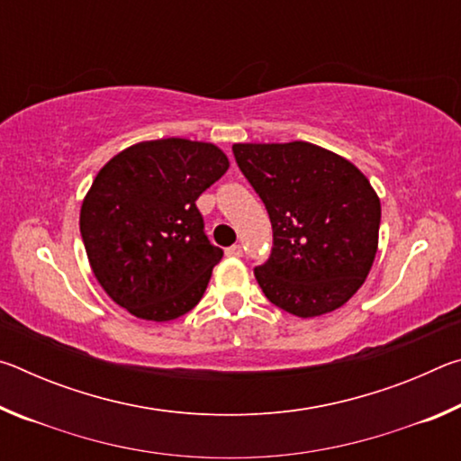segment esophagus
<instances>
[{"label": "esophagus", "instance_id": "obj_1", "mask_svg": "<svg viewBox=\"0 0 461 461\" xmlns=\"http://www.w3.org/2000/svg\"><path fill=\"white\" fill-rule=\"evenodd\" d=\"M225 254H228L230 258H240V256L244 254V252H241V246H240V244H233V246H230L228 249H225Z\"/></svg>", "mask_w": 461, "mask_h": 461}]
</instances>
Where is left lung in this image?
Instances as JSON below:
<instances>
[{"label": "left lung", "mask_w": 461, "mask_h": 461, "mask_svg": "<svg viewBox=\"0 0 461 461\" xmlns=\"http://www.w3.org/2000/svg\"><path fill=\"white\" fill-rule=\"evenodd\" d=\"M272 223L270 258L254 270L286 313L319 317L352 299L376 258L380 199L352 162L311 142L233 144Z\"/></svg>", "instance_id": "8db88e82"}]
</instances>
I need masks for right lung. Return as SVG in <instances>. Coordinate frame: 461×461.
<instances>
[{
  "mask_svg": "<svg viewBox=\"0 0 461 461\" xmlns=\"http://www.w3.org/2000/svg\"><path fill=\"white\" fill-rule=\"evenodd\" d=\"M228 168L215 144L165 138L130 146L99 170L79 225L109 299L146 321L197 305L223 252L207 240L194 201Z\"/></svg>",
  "mask_w": 461,
  "mask_h": 461,
  "instance_id": "right-lung-1",
  "label": "right lung"
}]
</instances>
